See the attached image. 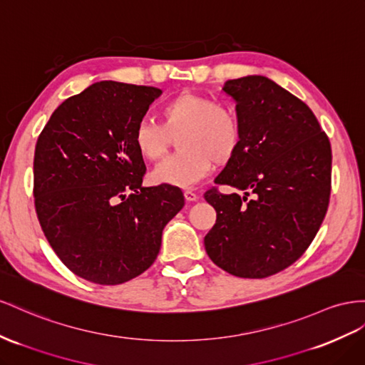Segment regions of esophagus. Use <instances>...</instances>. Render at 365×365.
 Instances as JSON below:
<instances>
[{"mask_svg":"<svg viewBox=\"0 0 365 365\" xmlns=\"http://www.w3.org/2000/svg\"><path fill=\"white\" fill-rule=\"evenodd\" d=\"M184 198L185 201H196L198 200V195H196L193 190H184Z\"/></svg>","mask_w":365,"mask_h":365,"instance_id":"esophagus-1","label":"esophagus"}]
</instances>
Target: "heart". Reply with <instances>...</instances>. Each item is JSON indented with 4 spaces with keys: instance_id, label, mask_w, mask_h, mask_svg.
I'll return each mask as SVG.
<instances>
[{
    "instance_id": "heart-1",
    "label": "heart",
    "mask_w": 365,
    "mask_h": 365,
    "mask_svg": "<svg viewBox=\"0 0 365 365\" xmlns=\"http://www.w3.org/2000/svg\"><path fill=\"white\" fill-rule=\"evenodd\" d=\"M161 124L141 120L135 125L133 145L145 161L161 158L176 133L175 152L155 167V184L192 187L212 170L213 161L222 164L238 152L242 129L233 107L212 96L185 92L165 103L160 110Z\"/></svg>"
}]
</instances>
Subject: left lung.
I'll use <instances>...</instances> for the list:
<instances>
[{"label":"left lung","mask_w":365,"mask_h":365,"mask_svg":"<svg viewBox=\"0 0 365 365\" xmlns=\"http://www.w3.org/2000/svg\"><path fill=\"white\" fill-rule=\"evenodd\" d=\"M242 140L215 182L244 190L204 193L216 210L205 235L209 258L240 278H267L298 261L327 213L331 149L317 116L261 75L230 80ZM252 194V198L248 196Z\"/></svg>","instance_id":"1"}]
</instances>
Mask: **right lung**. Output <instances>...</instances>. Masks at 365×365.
Returning <instances> with one entry per match:
<instances>
[{"instance_id":"1","label":"right lung","mask_w":365,"mask_h":365,"mask_svg":"<svg viewBox=\"0 0 365 365\" xmlns=\"http://www.w3.org/2000/svg\"><path fill=\"white\" fill-rule=\"evenodd\" d=\"M163 92L100 81L58 106L34 158L38 221L68 270L101 285L155 262L165 224L184 207L180 187H144L133 130Z\"/></svg>"}]
</instances>
